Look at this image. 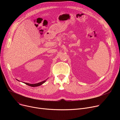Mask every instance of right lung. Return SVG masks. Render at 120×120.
<instances>
[{
  "label": "right lung",
  "instance_id": "add662e5",
  "mask_svg": "<svg viewBox=\"0 0 120 120\" xmlns=\"http://www.w3.org/2000/svg\"><path fill=\"white\" fill-rule=\"evenodd\" d=\"M46 80H47V79L45 80V81L41 82H40V83H37V84H28V83H25V84H26V85H28V86H30L35 87V86H39L41 85L42 84H43V83H45Z\"/></svg>",
  "mask_w": 120,
  "mask_h": 120
}]
</instances>
